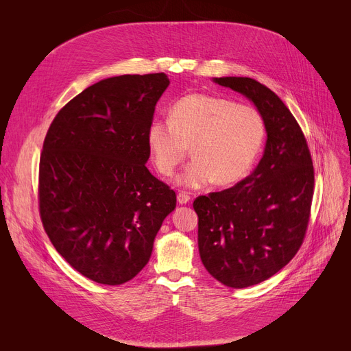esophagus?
<instances>
[{
	"label": "esophagus",
	"mask_w": 351,
	"mask_h": 351,
	"mask_svg": "<svg viewBox=\"0 0 351 351\" xmlns=\"http://www.w3.org/2000/svg\"><path fill=\"white\" fill-rule=\"evenodd\" d=\"M178 202H179V204H187L190 202V196L186 192H179Z\"/></svg>",
	"instance_id": "esophagus-1"
}]
</instances>
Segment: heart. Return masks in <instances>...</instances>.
Here are the masks:
<instances>
[{
  "mask_svg": "<svg viewBox=\"0 0 351 351\" xmlns=\"http://www.w3.org/2000/svg\"><path fill=\"white\" fill-rule=\"evenodd\" d=\"M266 138L261 112L249 105L204 93L180 98L169 120H154L147 144L156 171L172 176L190 148L193 161L178 178L187 189L242 180L259 156Z\"/></svg>",
  "mask_w": 351,
  "mask_h": 351,
  "instance_id": "1",
  "label": "heart"
}]
</instances>
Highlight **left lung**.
I'll use <instances>...</instances> for the list:
<instances>
[{
	"label": "left lung",
	"instance_id": "8db88e82",
	"mask_svg": "<svg viewBox=\"0 0 351 351\" xmlns=\"http://www.w3.org/2000/svg\"><path fill=\"white\" fill-rule=\"evenodd\" d=\"M214 82L249 98L267 133L256 169L193 203L204 267L224 285L245 289L274 276L301 247L313 197V165L298 121L271 89L247 77Z\"/></svg>",
	"mask_w": 351,
	"mask_h": 351
}]
</instances>
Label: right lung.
<instances>
[{
  "label": "right lung",
  "instance_id": "add662e5",
  "mask_svg": "<svg viewBox=\"0 0 351 351\" xmlns=\"http://www.w3.org/2000/svg\"><path fill=\"white\" fill-rule=\"evenodd\" d=\"M164 73L88 86L51 121L40 154L39 211L56 250L86 278L119 285L148 263L176 193L147 169V130Z\"/></svg>",
  "mask_w": 351,
  "mask_h": 351
}]
</instances>
